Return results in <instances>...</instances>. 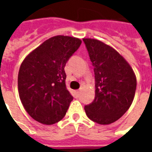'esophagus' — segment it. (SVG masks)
<instances>
[{"instance_id": "obj_1", "label": "esophagus", "mask_w": 152, "mask_h": 152, "mask_svg": "<svg viewBox=\"0 0 152 152\" xmlns=\"http://www.w3.org/2000/svg\"><path fill=\"white\" fill-rule=\"evenodd\" d=\"M80 93V90H76V96H79Z\"/></svg>"}]
</instances>
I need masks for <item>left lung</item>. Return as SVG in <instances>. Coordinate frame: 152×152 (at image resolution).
<instances>
[{"instance_id":"8db88e82","label":"left lung","mask_w":152,"mask_h":152,"mask_svg":"<svg viewBox=\"0 0 152 152\" xmlns=\"http://www.w3.org/2000/svg\"><path fill=\"white\" fill-rule=\"evenodd\" d=\"M92 62L95 98L85 106L87 116L100 124H112L133 102L137 80L133 69L113 48L95 39H83Z\"/></svg>"}]
</instances>
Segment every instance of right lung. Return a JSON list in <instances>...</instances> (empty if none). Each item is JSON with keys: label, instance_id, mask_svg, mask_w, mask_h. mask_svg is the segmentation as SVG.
<instances>
[{"label": "right lung", "instance_id": "1", "mask_svg": "<svg viewBox=\"0 0 152 152\" xmlns=\"http://www.w3.org/2000/svg\"><path fill=\"white\" fill-rule=\"evenodd\" d=\"M80 44L78 38L56 36L22 63L18 76L19 98L35 121L53 124L65 116L73 97L66 89L64 67Z\"/></svg>", "mask_w": 152, "mask_h": 152}]
</instances>
